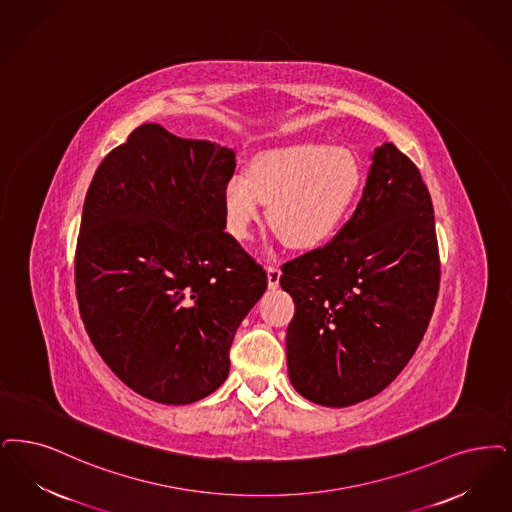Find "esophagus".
<instances>
[{
  "label": "esophagus",
  "mask_w": 512,
  "mask_h": 512,
  "mask_svg": "<svg viewBox=\"0 0 512 512\" xmlns=\"http://www.w3.org/2000/svg\"><path fill=\"white\" fill-rule=\"evenodd\" d=\"M280 276H282V270L278 266H266V278H268V287L270 289H276V287L280 286Z\"/></svg>",
  "instance_id": "esophagus-1"
}]
</instances>
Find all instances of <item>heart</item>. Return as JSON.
<instances>
[{
  "label": "heart",
  "mask_w": 512,
  "mask_h": 512,
  "mask_svg": "<svg viewBox=\"0 0 512 512\" xmlns=\"http://www.w3.org/2000/svg\"><path fill=\"white\" fill-rule=\"evenodd\" d=\"M362 184V167L343 146L295 141L253 156L246 173L228 177L223 192L226 228L246 240L259 219H266L287 246H318L343 223Z\"/></svg>",
  "instance_id": "1"
}]
</instances>
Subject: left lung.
Segmentation results:
<instances>
[{"mask_svg":"<svg viewBox=\"0 0 512 512\" xmlns=\"http://www.w3.org/2000/svg\"><path fill=\"white\" fill-rule=\"evenodd\" d=\"M282 272L295 303L286 335L293 389L328 408L387 389L429 328L440 286L434 209L419 169L394 144L377 146L347 225Z\"/></svg>","mask_w":512,"mask_h":512,"instance_id":"left-lung-1","label":"left lung"}]
</instances>
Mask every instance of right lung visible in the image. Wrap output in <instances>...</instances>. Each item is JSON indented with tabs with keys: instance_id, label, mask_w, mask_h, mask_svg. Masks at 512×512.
<instances>
[{
	"instance_id": "add662e5",
	"label": "right lung",
	"mask_w": 512,
	"mask_h": 512,
	"mask_svg": "<svg viewBox=\"0 0 512 512\" xmlns=\"http://www.w3.org/2000/svg\"><path fill=\"white\" fill-rule=\"evenodd\" d=\"M232 148L158 123L114 148L83 202L76 295L106 366L148 400L184 406L219 389L266 272L226 234Z\"/></svg>"
}]
</instances>
